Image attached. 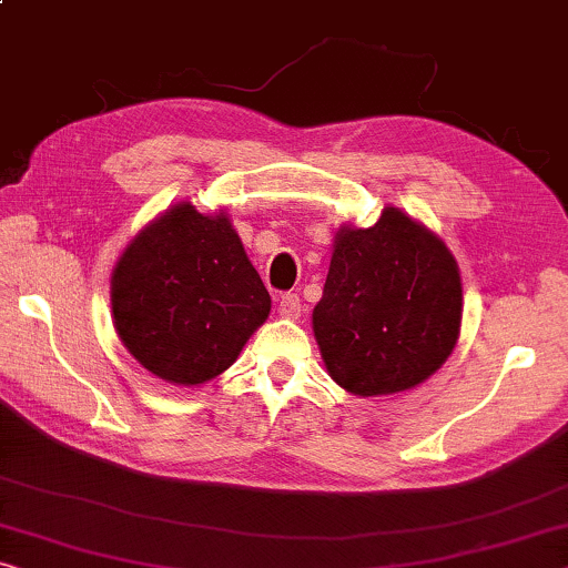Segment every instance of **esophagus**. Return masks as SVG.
I'll use <instances>...</instances> for the list:
<instances>
[{"mask_svg":"<svg viewBox=\"0 0 568 568\" xmlns=\"http://www.w3.org/2000/svg\"><path fill=\"white\" fill-rule=\"evenodd\" d=\"M278 314H282V317H286V320L300 317V314H302L300 294H294V292L282 294V300H278Z\"/></svg>","mask_w":568,"mask_h":568,"instance_id":"obj_1","label":"esophagus"}]
</instances>
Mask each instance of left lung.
<instances>
[{
    "label": "left lung",
    "instance_id": "left-lung-1",
    "mask_svg": "<svg viewBox=\"0 0 568 568\" xmlns=\"http://www.w3.org/2000/svg\"><path fill=\"white\" fill-rule=\"evenodd\" d=\"M462 282L455 256L398 207L371 229H339L314 337L355 396L414 388L455 351Z\"/></svg>",
    "mask_w": 568,
    "mask_h": 568
}]
</instances>
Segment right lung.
Wrapping results in <instances>:
<instances>
[{
	"instance_id": "1",
	"label": "right lung",
	"mask_w": 568,
	"mask_h": 568,
	"mask_svg": "<svg viewBox=\"0 0 568 568\" xmlns=\"http://www.w3.org/2000/svg\"><path fill=\"white\" fill-rule=\"evenodd\" d=\"M111 310L146 371L197 386L239 357L272 296L229 217L182 203L129 243L113 268Z\"/></svg>"
}]
</instances>
